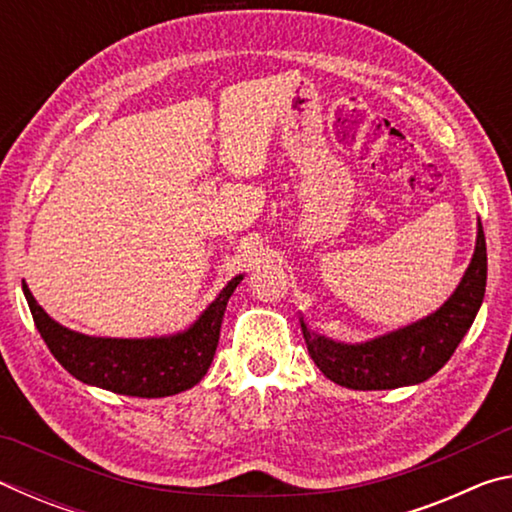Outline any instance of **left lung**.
I'll list each match as a JSON object with an SVG mask.
<instances>
[{
    "label": "left lung",
    "instance_id": "left-lung-1",
    "mask_svg": "<svg viewBox=\"0 0 512 512\" xmlns=\"http://www.w3.org/2000/svg\"><path fill=\"white\" fill-rule=\"evenodd\" d=\"M488 255L479 221L476 248L461 284L431 316L366 343H339L314 334L300 318L309 357L327 379L352 391H388L427 381L445 366L479 311Z\"/></svg>",
    "mask_w": 512,
    "mask_h": 512
}]
</instances>
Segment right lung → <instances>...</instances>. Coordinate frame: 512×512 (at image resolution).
<instances>
[{
	"mask_svg": "<svg viewBox=\"0 0 512 512\" xmlns=\"http://www.w3.org/2000/svg\"><path fill=\"white\" fill-rule=\"evenodd\" d=\"M241 280L244 275L232 277L192 327L160 339H97L72 332L49 318L24 282L22 291L40 336L69 375L119 395L167 397L196 386L210 370L225 305Z\"/></svg>",
	"mask_w": 512,
	"mask_h": 512,
	"instance_id": "obj_1",
	"label": "right lung"
}]
</instances>
